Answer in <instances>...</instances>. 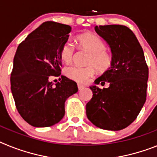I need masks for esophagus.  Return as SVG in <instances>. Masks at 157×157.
Listing matches in <instances>:
<instances>
[{
    "mask_svg": "<svg viewBox=\"0 0 157 157\" xmlns=\"http://www.w3.org/2000/svg\"><path fill=\"white\" fill-rule=\"evenodd\" d=\"M77 87H78L79 90H81L84 88V85H83V84H77Z\"/></svg>",
    "mask_w": 157,
    "mask_h": 157,
    "instance_id": "34e87169",
    "label": "esophagus"
}]
</instances>
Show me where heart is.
<instances>
[{
	"instance_id": "b5f03b06",
	"label": "heart",
	"mask_w": 157,
	"mask_h": 157,
	"mask_svg": "<svg viewBox=\"0 0 157 157\" xmlns=\"http://www.w3.org/2000/svg\"><path fill=\"white\" fill-rule=\"evenodd\" d=\"M77 42L82 48L88 50L91 54L88 66L72 65L65 69V73L69 78L77 82H86L89 77L95 73V68L104 72L111 68L112 65V56L106 51V45L99 37L93 34L85 33L79 35ZM74 46L70 42H66L62 45L60 55L64 62L69 63L72 61L74 54Z\"/></svg>"
}]
</instances>
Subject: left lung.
<instances>
[{
  "label": "left lung",
  "instance_id": "1",
  "mask_svg": "<svg viewBox=\"0 0 157 157\" xmlns=\"http://www.w3.org/2000/svg\"><path fill=\"white\" fill-rule=\"evenodd\" d=\"M112 54V65L95 80L110 83L107 88L90 86L92 98L86 105L89 121L99 128L120 130L136 119L146 100L148 68L142 47L131 30L123 25L95 26Z\"/></svg>",
  "mask_w": 157,
  "mask_h": 157
}]
</instances>
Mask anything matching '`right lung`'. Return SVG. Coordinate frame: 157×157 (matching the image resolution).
Instances as JSON below:
<instances>
[{"instance_id":"add662e5","label":"right lung","mask_w":157,"mask_h":157,"mask_svg":"<svg viewBox=\"0 0 157 157\" xmlns=\"http://www.w3.org/2000/svg\"><path fill=\"white\" fill-rule=\"evenodd\" d=\"M71 27L47 21L28 35L16 50L11 73V90L21 117L35 127H47L65 115V102L78 91L77 83L61 76L60 51L69 39Z\"/></svg>"}]
</instances>
